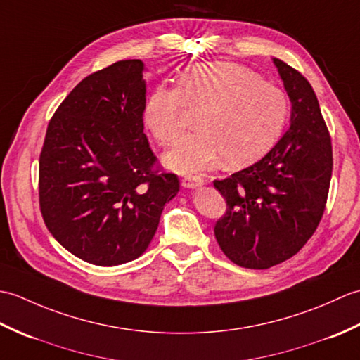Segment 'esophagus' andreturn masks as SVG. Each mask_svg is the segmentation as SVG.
Listing matches in <instances>:
<instances>
[{"mask_svg": "<svg viewBox=\"0 0 360 360\" xmlns=\"http://www.w3.org/2000/svg\"><path fill=\"white\" fill-rule=\"evenodd\" d=\"M182 187L186 188H195V187H200L204 184V179L200 178V176H184L181 181Z\"/></svg>", "mask_w": 360, "mask_h": 360, "instance_id": "obj_1", "label": "esophagus"}]
</instances>
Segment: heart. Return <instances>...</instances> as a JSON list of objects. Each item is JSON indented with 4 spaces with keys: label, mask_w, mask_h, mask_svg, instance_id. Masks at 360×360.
Wrapping results in <instances>:
<instances>
[{
    "label": "heart",
    "mask_w": 360,
    "mask_h": 360,
    "mask_svg": "<svg viewBox=\"0 0 360 360\" xmlns=\"http://www.w3.org/2000/svg\"><path fill=\"white\" fill-rule=\"evenodd\" d=\"M186 105L201 108L196 117L201 129L167 155V164L178 172L205 170L221 158L232 167L252 162L277 142L289 112L285 91L249 68L195 65L181 75L178 88L159 85L145 102V125L164 147L184 131Z\"/></svg>",
    "instance_id": "obj_1"
}]
</instances>
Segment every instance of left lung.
Here are the masks:
<instances>
[{
  "label": "left lung",
  "mask_w": 360,
  "mask_h": 360,
  "mask_svg": "<svg viewBox=\"0 0 360 360\" xmlns=\"http://www.w3.org/2000/svg\"><path fill=\"white\" fill-rule=\"evenodd\" d=\"M292 103L290 127L262 159L213 186L227 209L215 224L224 255L248 269H267L295 255L323 217L333 173L331 136L314 89L274 58Z\"/></svg>",
  "instance_id": "left-lung-1"
}]
</instances>
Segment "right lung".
Segmentation results:
<instances>
[{
	"label": "right lung",
	"mask_w": 360,
	"mask_h": 360,
	"mask_svg": "<svg viewBox=\"0 0 360 360\" xmlns=\"http://www.w3.org/2000/svg\"><path fill=\"white\" fill-rule=\"evenodd\" d=\"M145 65L122 60L89 74L49 120L38 170L44 224L83 262L117 266L147 250L179 179L143 133Z\"/></svg>",
	"instance_id": "add662e5"
}]
</instances>
